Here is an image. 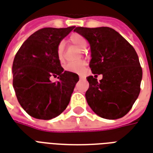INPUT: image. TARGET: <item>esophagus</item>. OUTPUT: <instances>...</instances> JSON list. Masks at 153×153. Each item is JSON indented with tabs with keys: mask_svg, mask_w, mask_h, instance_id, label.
<instances>
[{
	"mask_svg": "<svg viewBox=\"0 0 153 153\" xmlns=\"http://www.w3.org/2000/svg\"><path fill=\"white\" fill-rule=\"evenodd\" d=\"M79 79H83V75H79Z\"/></svg>",
	"mask_w": 153,
	"mask_h": 153,
	"instance_id": "obj_1",
	"label": "esophagus"
}]
</instances>
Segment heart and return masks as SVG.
Masks as SVG:
<instances>
[{
  "label": "heart",
  "mask_w": 153,
  "mask_h": 153,
  "mask_svg": "<svg viewBox=\"0 0 153 153\" xmlns=\"http://www.w3.org/2000/svg\"><path fill=\"white\" fill-rule=\"evenodd\" d=\"M69 41L71 45H73L74 47H75L80 51L85 50L88 46L86 39L83 38L82 35L79 34V33H74L71 35L69 38ZM56 56L58 60L60 61H63L65 59V45L63 42H60L58 44L56 47ZM85 67H86V63L83 60H80L78 62L67 64L65 69L69 72L82 74L85 70Z\"/></svg>",
  "instance_id": "1"
}]
</instances>
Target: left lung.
I'll use <instances>...</instances> for the list:
<instances>
[{"label": "left lung", "mask_w": 153, "mask_h": 153, "mask_svg": "<svg viewBox=\"0 0 153 153\" xmlns=\"http://www.w3.org/2000/svg\"><path fill=\"white\" fill-rule=\"evenodd\" d=\"M74 31L89 42L92 73L102 74L100 81L93 76L87 77L89 83L85 93L88 104L104 119L125 116L138 98L143 77L134 48L111 28L77 27Z\"/></svg>", "instance_id": "obj_1"}]
</instances>
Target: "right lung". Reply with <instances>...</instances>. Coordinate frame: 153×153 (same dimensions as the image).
I'll use <instances>...</instances> for the list:
<instances>
[{
  "label": "right lung",
  "instance_id": "right-lung-1",
  "mask_svg": "<svg viewBox=\"0 0 153 153\" xmlns=\"http://www.w3.org/2000/svg\"><path fill=\"white\" fill-rule=\"evenodd\" d=\"M74 26L39 29L22 44L13 62V87L19 102L28 115L51 120L63 112L70 103L79 75L64 71L56 56L60 41ZM59 81L51 83V76Z\"/></svg>",
  "mask_w": 153,
  "mask_h": 153
}]
</instances>
